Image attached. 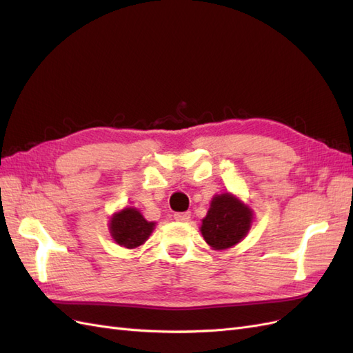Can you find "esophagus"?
<instances>
[{"instance_id": "esophagus-1", "label": "esophagus", "mask_w": 353, "mask_h": 353, "mask_svg": "<svg viewBox=\"0 0 353 353\" xmlns=\"http://www.w3.org/2000/svg\"><path fill=\"white\" fill-rule=\"evenodd\" d=\"M174 219L179 221V222H188L189 219H191V213H189V212L176 213V214H174Z\"/></svg>"}]
</instances>
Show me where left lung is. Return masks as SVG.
Instances as JSON below:
<instances>
[{"mask_svg":"<svg viewBox=\"0 0 353 353\" xmlns=\"http://www.w3.org/2000/svg\"><path fill=\"white\" fill-rule=\"evenodd\" d=\"M254 222V210L231 192L212 198L210 209L201 221L200 231L213 250H225L248 236Z\"/></svg>","mask_w":353,"mask_h":353,"instance_id":"obj_1","label":"left lung"}]
</instances>
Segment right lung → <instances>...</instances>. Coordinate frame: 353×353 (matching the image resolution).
Wrapping results in <instances>:
<instances>
[{"label": "right lung", "instance_id": "add662e5", "mask_svg": "<svg viewBox=\"0 0 353 353\" xmlns=\"http://www.w3.org/2000/svg\"><path fill=\"white\" fill-rule=\"evenodd\" d=\"M155 222L144 219L141 212L135 207H123L114 212L108 221V231L116 245L126 249L140 248L146 243L150 234L155 230Z\"/></svg>", "mask_w": 353, "mask_h": 353}]
</instances>
